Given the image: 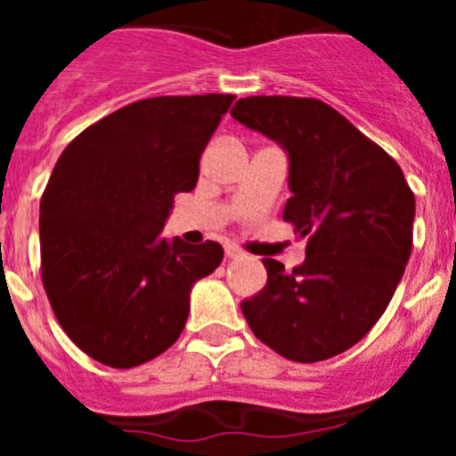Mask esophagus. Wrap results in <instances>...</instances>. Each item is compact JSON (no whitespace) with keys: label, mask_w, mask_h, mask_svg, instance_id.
Returning a JSON list of instances; mask_svg holds the SVG:
<instances>
[{"label":"esophagus","mask_w":456,"mask_h":456,"mask_svg":"<svg viewBox=\"0 0 456 456\" xmlns=\"http://www.w3.org/2000/svg\"><path fill=\"white\" fill-rule=\"evenodd\" d=\"M225 256H228V257H240L241 256V248H237L235 244H225Z\"/></svg>","instance_id":"esophagus-1"}]
</instances>
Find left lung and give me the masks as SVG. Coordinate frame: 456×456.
<instances>
[{"instance_id": "obj_1", "label": "left lung", "mask_w": 456, "mask_h": 456, "mask_svg": "<svg viewBox=\"0 0 456 456\" xmlns=\"http://www.w3.org/2000/svg\"><path fill=\"white\" fill-rule=\"evenodd\" d=\"M231 116L285 151L283 219L308 240L292 272L265 257L267 285L241 313L257 340L297 363L347 352L384 315L409 263L416 199L404 173L322 100L253 95Z\"/></svg>"}]
</instances>
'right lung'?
Instances as JSON below:
<instances>
[{"mask_svg": "<svg viewBox=\"0 0 456 456\" xmlns=\"http://www.w3.org/2000/svg\"><path fill=\"white\" fill-rule=\"evenodd\" d=\"M232 95H164L118 109L61 152L40 199V267L56 320L109 368L167 352L189 294L224 260L216 241L167 240L173 196L199 183V159Z\"/></svg>", "mask_w": 456, "mask_h": 456, "instance_id": "1", "label": "right lung"}]
</instances>
